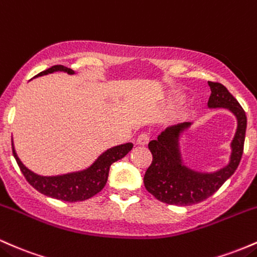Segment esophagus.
Here are the masks:
<instances>
[{"label": "esophagus", "mask_w": 257, "mask_h": 257, "mask_svg": "<svg viewBox=\"0 0 257 257\" xmlns=\"http://www.w3.org/2000/svg\"><path fill=\"white\" fill-rule=\"evenodd\" d=\"M136 142H137V144H140V146H146V144H148V142H149L148 134H146V132H142L141 135H138Z\"/></svg>", "instance_id": "34e87169"}]
</instances>
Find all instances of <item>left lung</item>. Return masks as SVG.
<instances>
[{
  "label": "left lung",
  "instance_id": "1",
  "mask_svg": "<svg viewBox=\"0 0 257 257\" xmlns=\"http://www.w3.org/2000/svg\"><path fill=\"white\" fill-rule=\"evenodd\" d=\"M207 83L211 90L207 105L210 108H228L237 116L238 128L232 142L230 163L215 174L204 175L191 171L182 165L177 147L180 132L188 127L189 123L165 130L158 136V140H153L148 144L153 160L143 180L147 191L163 203L188 206L205 200L234 174L241 160L246 131L244 109L222 83L214 81Z\"/></svg>",
  "mask_w": 257,
  "mask_h": 257
}]
</instances>
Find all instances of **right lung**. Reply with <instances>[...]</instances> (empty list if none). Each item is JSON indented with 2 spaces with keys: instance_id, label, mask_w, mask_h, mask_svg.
Segmentation results:
<instances>
[{
  "instance_id": "add662e5",
  "label": "right lung",
  "mask_w": 257,
  "mask_h": 257,
  "mask_svg": "<svg viewBox=\"0 0 257 257\" xmlns=\"http://www.w3.org/2000/svg\"><path fill=\"white\" fill-rule=\"evenodd\" d=\"M58 70L66 71L68 74H74V70L65 68V66L53 65L51 68H48L47 70L41 71L39 75H45ZM132 147H134L132 143H126L114 147L111 149H108V151L103 153L98 158L93 165L88 167L87 170H83V171L62 176L45 177V176H39L34 174L33 171H30V170L23 165V163L19 160L16 151H14L12 142L13 155L16 158L20 171L24 175V177L27 178L28 182L36 191L42 193V194L54 199H58V200L68 201V203L87 200V199L92 198L97 193L102 191L103 187L105 186L106 180H108L109 169H110L111 164L125 157L131 151Z\"/></svg>"
}]
</instances>
